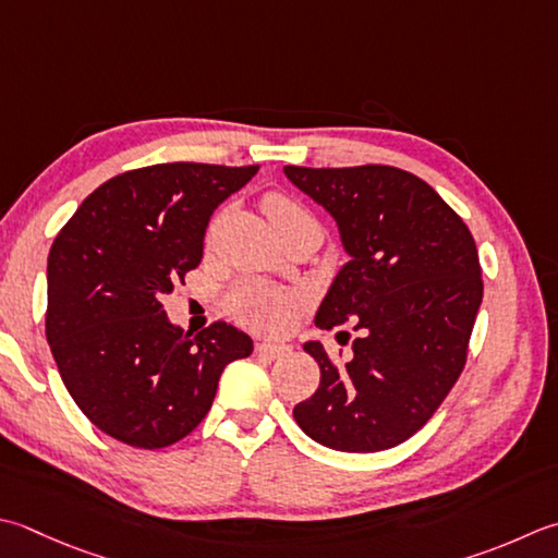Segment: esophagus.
Segmentation results:
<instances>
[{
  "instance_id": "1",
  "label": "esophagus",
  "mask_w": 558,
  "mask_h": 558,
  "mask_svg": "<svg viewBox=\"0 0 558 558\" xmlns=\"http://www.w3.org/2000/svg\"><path fill=\"white\" fill-rule=\"evenodd\" d=\"M290 353V345L286 343H276V341H258L256 343V355L264 360H278L286 357Z\"/></svg>"
}]
</instances>
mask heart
<instances>
[{
	"mask_svg": "<svg viewBox=\"0 0 558 558\" xmlns=\"http://www.w3.org/2000/svg\"><path fill=\"white\" fill-rule=\"evenodd\" d=\"M264 213L272 227H280L298 217H312L304 207L282 193H270L264 198ZM300 302L298 294L282 288L268 286L260 280H242L227 292L225 310L234 316L239 324L251 329L272 331L280 329L290 319V312Z\"/></svg>",
	"mask_w": 558,
	"mask_h": 558,
	"instance_id": "heart-1",
	"label": "heart"
}]
</instances>
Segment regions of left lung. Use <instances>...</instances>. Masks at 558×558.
I'll use <instances>...</instances> for the list:
<instances>
[{"label": "left lung", "instance_id": "left-lung-1", "mask_svg": "<svg viewBox=\"0 0 558 558\" xmlns=\"http://www.w3.org/2000/svg\"><path fill=\"white\" fill-rule=\"evenodd\" d=\"M286 177L333 215L351 256L314 322L360 333L345 363L304 343L322 381L294 421L331 450H389L433 418L464 369L484 298L474 236L428 183L397 167H286Z\"/></svg>", "mask_w": 558, "mask_h": 558}]
</instances>
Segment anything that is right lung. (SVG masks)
I'll list each match as a JSON object with an SVG mask.
<instances>
[{
  "label": "right lung",
  "mask_w": 558,
  "mask_h": 558,
  "mask_svg": "<svg viewBox=\"0 0 558 558\" xmlns=\"http://www.w3.org/2000/svg\"><path fill=\"white\" fill-rule=\"evenodd\" d=\"M256 171L171 161L118 173L54 236L46 336L70 397L111 438L179 442L210 411L227 363L254 351L225 322L183 333L161 300L201 266L215 207Z\"/></svg>",
  "instance_id": "1"
}]
</instances>
